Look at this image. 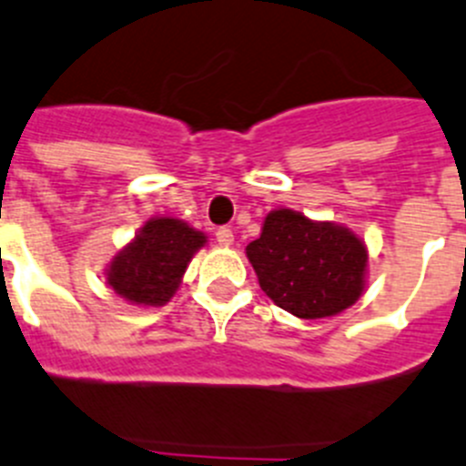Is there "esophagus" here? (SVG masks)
<instances>
[{
  "label": "esophagus",
  "instance_id": "34e87169",
  "mask_svg": "<svg viewBox=\"0 0 466 466\" xmlns=\"http://www.w3.org/2000/svg\"><path fill=\"white\" fill-rule=\"evenodd\" d=\"M216 241H218V246L229 248L234 243V232L229 228H220L218 232H216Z\"/></svg>",
  "mask_w": 466,
  "mask_h": 466
}]
</instances>
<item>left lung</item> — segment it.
<instances>
[{"label":"left lung","instance_id":"obj_1","mask_svg":"<svg viewBox=\"0 0 466 466\" xmlns=\"http://www.w3.org/2000/svg\"><path fill=\"white\" fill-rule=\"evenodd\" d=\"M259 287L299 319L340 315L365 292L368 246L333 220H312L294 208H273L262 234L246 246Z\"/></svg>","mask_w":466,"mask_h":466}]
</instances>
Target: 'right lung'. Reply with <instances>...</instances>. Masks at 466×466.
Masks as SVG:
<instances>
[{
    "instance_id": "right-lung-1",
    "label": "right lung",
    "mask_w": 466,
    "mask_h": 466,
    "mask_svg": "<svg viewBox=\"0 0 466 466\" xmlns=\"http://www.w3.org/2000/svg\"><path fill=\"white\" fill-rule=\"evenodd\" d=\"M207 234L172 216H154L106 267L107 287L130 306L160 308L177 294Z\"/></svg>"
}]
</instances>
